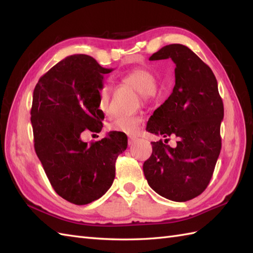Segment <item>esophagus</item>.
Segmentation results:
<instances>
[{
  "label": "esophagus",
  "mask_w": 253,
  "mask_h": 253,
  "mask_svg": "<svg viewBox=\"0 0 253 253\" xmlns=\"http://www.w3.org/2000/svg\"><path fill=\"white\" fill-rule=\"evenodd\" d=\"M136 140H137L136 138H133V137H129V138H128V144H129V146H132V144L136 142Z\"/></svg>",
  "instance_id": "obj_1"
}]
</instances>
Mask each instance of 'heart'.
I'll return each mask as SVG.
<instances>
[{
	"label": "heart",
	"mask_w": 253,
	"mask_h": 253,
	"mask_svg": "<svg viewBox=\"0 0 253 253\" xmlns=\"http://www.w3.org/2000/svg\"><path fill=\"white\" fill-rule=\"evenodd\" d=\"M122 83L137 91L143 102L154 98L157 94V77L146 67H136L131 69L130 72L122 77ZM110 87L107 84H103L99 90L98 105L99 109L106 115L110 114ZM141 120L137 116L118 117L110 124L109 129L132 136L138 132Z\"/></svg>",
	"instance_id": "b5f03b06"
}]
</instances>
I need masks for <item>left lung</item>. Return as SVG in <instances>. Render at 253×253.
Wrapping results in <instances>:
<instances>
[{
  "mask_svg": "<svg viewBox=\"0 0 253 253\" xmlns=\"http://www.w3.org/2000/svg\"><path fill=\"white\" fill-rule=\"evenodd\" d=\"M166 58L176 65L175 85L150 117L147 130L174 136L177 144L151 142L152 154L143 163V173L160 196L185 202L201 195L212 178L222 148L224 105L212 69L189 47L165 45L150 61Z\"/></svg>",
  "mask_w": 253,
  "mask_h": 253,
  "instance_id": "8db88e82",
  "label": "left lung"
}]
</instances>
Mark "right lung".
I'll use <instances>...</instances> for the list:
<instances>
[{"label":"right lung","instance_id":"1","mask_svg":"<svg viewBox=\"0 0 253 253\" xmlns=\"http://www.w3.org/2000/svg\"><path fill=\"white\" fill-rule=\"evenodd\" d=\"M103 68L85 54L67 56L42 76L34 90L31 125L36 153L53 189L68 202L84 206L98 200L115 178V162L127 148L125 133L111 131L95 142L82 132H100L99 109Z\"/></svg>","mask_w":253,"mask_h":253}]
</instances>
